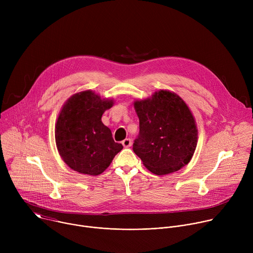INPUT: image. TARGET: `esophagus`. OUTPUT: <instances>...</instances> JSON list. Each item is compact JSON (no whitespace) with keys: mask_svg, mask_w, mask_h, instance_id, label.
<instances>
[{"mask_svg":"<svg viewBox=\"0 0 253 253\" xmlns=\"http://www.w3.org/2000/svg\"><path fill=\"white\" fill-rule=\"evenodd\" d=\"M122 145H123L125 148L130 147V146L132 145V141H131V139H130V138H126V139H124V140L122 141Z\"/></svg>","mask_w":253,"mask_h":253,"instance_id":"1","label":"esophagus"}]
</instances>
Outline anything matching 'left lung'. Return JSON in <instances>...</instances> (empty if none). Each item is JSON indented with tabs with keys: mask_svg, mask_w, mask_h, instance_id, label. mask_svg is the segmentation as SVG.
<instances>
[{
	"mask_svg": "<svg viewBox=\"0 0 253 253\" xmlns=\"http://www.w3.org/2000/svg\"><path fill=\"white\" fill-rule=\"evenodd\" d=\"M139 134L133 151L156 175L178 171L192 158L197 128L185 102L175 93L160 90L150 99L134 103Z\"/></svg>",
	"mask_w": 253,
	"mask_h": 253,
	"instance_id": "obj_1",
	"label": "left lung"
}]
</instances>
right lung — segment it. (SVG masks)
<instances>
[{
    "instance_id": "1",
    "label": "right lung",
    "mask_w": 253,
    "mask_h": 253,
    "mask_svg": "<svg viewBox=\"0 0 253 253\" xmlns=\"http://www.w3.org/2000/svg\"><path fill=\"white\" fill-rule=\"evenodd\" d=\"M112 105V100H102L92 91L77 93L65 103L56 123L55 138L58 151L70 168L99 175L123 149L101 121Z\"/></svg>"
}]
</instances>
